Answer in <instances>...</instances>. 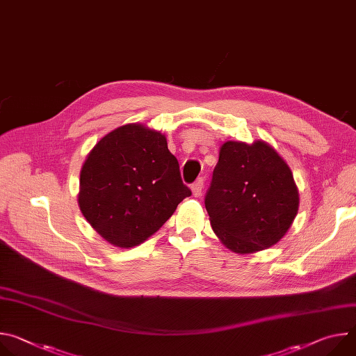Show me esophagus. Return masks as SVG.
Here are the masks:
<instances>
[{"instance_id":"esophagus-1","label":"esophagus","mask_w":356,"mask_h":356,"mask_svg":"<svg viewBox=\"0 0 356 356\" xmlns=\"http://www.w3.org/2000/svg\"><path fill=\"white\" fill-rule=\"evenodd\" d=\"M202 187H204V179H198L193 186H191V193L194 197H200L202 193Z\"/></svg>"}]
</instances>
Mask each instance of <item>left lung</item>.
Listing matches in <instances>:
<instances>
[{"mask_svg":"<svg viewBox=\"0 0 356 356\" xmlns=\"http://www.w3.org/2000/svg\"><path fill=\"white\" fill-rule=\"evenodd\" d=\"M298 190L286 161L265 140H227L206 195L218 239L239 255L277 243L298 211Z\"/></svg>","mask_w":356,"mask_h":356,"instance_id":"1","label":"left lung"}]
</instances>
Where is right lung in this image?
Returning <instances> with one entry per match:
<instances>
[{
	"label": "right lung",
	"instance_id": "obj_1",
	"mask_svg": "<svg viewBox=\"0 0 356 356\" xmlns=\"http://www.w3.org/2000/svg\"><path fill=\"white\" fill-rule=\"evenodd\" d=\"M190 194L166 135L142 124H127L104 135L88 152L77 201L101 236L128 249L154 235Z\"/></svg>",
	"mask_w": 356,
	"mask_h": 356
}]
</instances>
